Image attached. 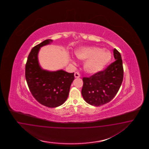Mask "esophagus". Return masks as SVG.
I'll use <instances>...</instances> for the list:
<instances>
[{
    "instance_id": "obj_1",
    "label": "esophagus",
    "mask_w": 149,
    "mask_h": 149,
    "mask_svg": "<svg viewBox=\"0 0 149 149\" xmlns=\"http://www.w3.org/2000/svg\"><path fill=\"white\" fill-rule=\"evenodd\" d=\"M74 77H75V78H79V77H80V74H79V72H75V74H74Z\"/></svg>"
}]
</instances>
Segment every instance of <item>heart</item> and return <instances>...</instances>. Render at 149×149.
Wrapping results in <instances>:
<instances>
[{
    "label": "heart",
    "mask_w": 149,
    "mask_h": 149,
    "mask_svg": "<svg viewBox=\"0 0 149 149\" xmlns=\"http://www.w3.org/2000/svg\"><path fill=\"white\" fill-rule=\"evenodd\" d=\"M77 58L86 60L84 68L86 72L95 74L104 69L111 59V54L108 50L97 47H80L75 51ZM75 63L74 60H72Z\"/></svg>",
    "instance_id": "obj_1"
}]
</instances>
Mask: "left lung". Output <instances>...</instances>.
<instances>
[{"mask_svg": "<svg viewBox=\"0 0 149 149\" xmlns=\"http://www.w3.org/2000/svg\"><path fill=\"white\" fill-rule=\"evenodd\" d=\"M115 61L104 71L83 77L81 94L88 104L95 107L108 103L114 98L122 84L123 69L120 53L113 50Z\"/></svg>", "mask_w": 149, "mask_h": 149, "instance_id": "obj_1", "label": "left lung"}]
</instances>
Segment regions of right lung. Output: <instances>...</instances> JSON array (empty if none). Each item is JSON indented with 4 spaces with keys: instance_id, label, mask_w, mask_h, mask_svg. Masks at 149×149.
<instances>
[{
    "instance_id": "add662e5",
    "label": "right lung",
    "mask_w": 149,
    "mask_h": 149,
    "mask_svg": "<svg viewBox=\"0 0 149 149\" xmlns=\"http://www.w3.org/2000/svg\"><path fill=\"white\" fill-rule=\"evenodd\" d=\"M53 41L47 39L32 49L28 57L25 76L32 95L41 104L49 108L59 107L66 101L74 80V72L63 69L49 71L41 68L38 59L41 47Z\"/></svg>"
}]
</instances>
